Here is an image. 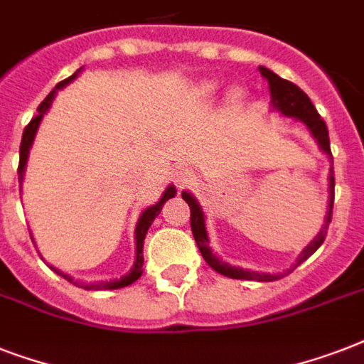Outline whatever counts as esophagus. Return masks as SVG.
<instances>
[{
    "mask_svg": "<svg viewBox=\"0 0 364 364\" xmlns=\"http://www.w3.org/2000/svg\"><path fill=\"white\" fill-rule=\"evenodd\" d=\"M176 179L179 187H187L188 183H191V179H193V176H191V171L188 170H179L176 173Z\"/></svg>",
    "mask_w": 364,
    "mask_h": 364,
    "instance_id": "obj_1",
    "label": "esophagus"
}]
</instances>
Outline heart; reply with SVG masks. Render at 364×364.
<instances>
[{
  "label": "heart",
  "mask_w": 364,
  "mask_h": 364,
  "mask_svg": "<svg viewBox=\"0 0 364 364\" xmlns=\"http://www.w3.org/2000/svg\"><path fill=\"white\" fill-rule=\"evenodd\" d=\"M211 90H213V85H205V87H204V92H205V94H210Z\"/></svg>",
  "instance_id": "obj_1"
}]
</instances>
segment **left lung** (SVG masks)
Masks as SVG:
<instances>
[{"label": "left lung", "instance_id": "obj_1", "mask_svg": "<svg viewBox=\"0 0 364 364\" xmlns=\"http://www.w3.org/2000/svg\"><path fill=\"white\" fill-rule=\"evenodd\" d=\"M260 73L268 79V85H270V94H272V102L277 107V111H282L285 117H294V119H299V121L304 122L310 132L314 134V137L319 143V147L328 154V156H333L331 154V141H328V130L325 121L321 119V115L317 113L316 105L311 104V100L308 98V94L304 90H300L294 82L285 81L279 75H276L274 71L266 70V68H259ZM328 191H331V198H328V215L327 221H325V227L321 228V232L317 234V238L308 245V247L302 251L300 255L299 262L296 266L302 264L308 257L316 253L319 245L325 242L327 238V230L328 225L333 221V205H334V170L331 168V177H328ZM183 200L187 202L188 208H191V230H193V236L196 240V245H198L200 253L204 257V260L208 264L213 268L215 272L223 274V276L234 277V279H255V282H276L282 276H270V274H257V272H249V270H242V268H236V266H230L227 262H223L215 257V255L211 253L210 245H208V234H205V225H204V213L200 210V205L196 204V200L191 196L188 193L181 194Z\"/></svg>", "mask_w": 364, "mask_h": 364}]
</instances>
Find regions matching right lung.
Listing matches in <instances>:
<instances>
[{"label": "right lung", "mask_w": 364, "mask_h": 364, "mask_svg": "<svg viewBox=\"0 0 364 364\" xmlns=\"http://www.w3.org/2000/svg\"><path fill=\"white\" fill-rule=\"evenodd\" d=\"M81 70H77L75 73L71 77H68V79H64L62 82H58L56 87H54V90L50 94H48L47 98L43 100L41 105L37 107V115L31 119L30 122H28V126L24 128V134H22V141H20V160H18V183H22V179H24V168H26V160H28V153H30V147H31V141H33V137H36V132H37V126H39V122H41L43 115L47 113V109L50 107V102H53L54 94H56V90L62 87H65L68 82L73 81L77 77V73H79ZM176 196V188L173 187H168V191L164 193V196L160 198V202H156L154 205H151V208H147V210L143 211V215L139 217V223H137L136 227V264H134V268L130 270V274H126V276H122L121 279H113V282H102V283H92V285H79V287H85V289H94V291H105V289H121V287H126V285H132V283L136 282V279H139V276H141V266H143V240H145V234H147L149 227H151V223L154 221V217L159 215L160 210H162V205H164L166 200H170ZM53 268V266H50ZM56 274H60V276L64 277V279H68V282L75 283L73 279H71L70 276H65L64 272L56 270V268H53ZM77 285V283H75Z\"/></svg>", "instance_id": "add662e5"}]
</instances>
